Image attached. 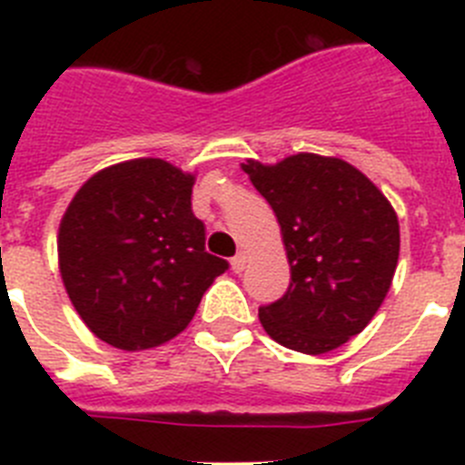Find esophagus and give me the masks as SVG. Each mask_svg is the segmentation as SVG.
<instances>
[{
    "instance_id": "1",
    "label": "esophagus",
    "mask_w": 465,
    "mask_h": 465,
    "mask_svg": "<svg viewBox=\"0 0 465 465\" xmlns=\"http://www.w3.org/2000/svg\"><path fill=\"white\" fill-rule=\"evenodd\" d=\"M230 268H232V272L240 274L242 270L246 268V256H244V253H237V256L232 258V261H230Z\"/></svg>"
}]
</instances>
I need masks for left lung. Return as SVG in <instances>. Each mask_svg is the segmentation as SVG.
<instances>
[{"label":"left lung","mask_w":465,"mask_h":465,"mask_svg":"<svg viewBox=\"0 0 465 465\" xmlns=\"http://www.w3.org/2000/svg\"><path fill=\"white\" fill-rule=\"evenodd\" d=\"M242 170L272 207L291 265L289 291L258 310L262 328L302 354L342 347L391 289L401 252L391 203L363 172L331 155L246 160Z\"/></svg>","instance_id":"1"}]
</instances>
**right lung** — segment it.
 <instances>
[{
    "mask_svg": "<svg viewBox=\"0 0 465 465\" xmlns=\"http://www.w3.org/2000/svg\"><path fill=\"white\" fill-rule=\"evenodd\" d=\"M195 174L134 158L93 174L57 230V262L90 332L123 351L176 338L228 262L204 252Z\"/></svg>",
    "mask_w": 465,
    "mask_h": 465,
    "instance_id": "1",
    "label": "right lung"
}]
</instances>
